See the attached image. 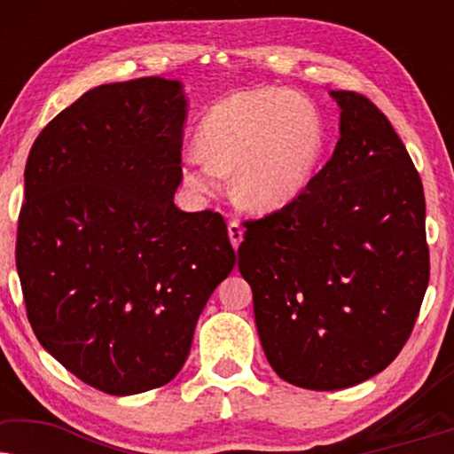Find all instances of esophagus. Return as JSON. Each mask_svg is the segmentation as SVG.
I'll return each instance as SVG.
<instances>
[{
	"mask_svg": "<svg viewBox=\"0 0 454 454\" xmlns=\"http://www.w3.org/2000/svg\"><path fill=\"white\" fill-rule=\"evenodd\" d=\"M227 231H229V239H231V246L235 247V250H238L241 241H244V229H241L238 221H231V223H229Z\"/></svg>",
	"mask_w": 454,
	"mask_h": 454,
	"instance_id": "esophagus-1",
	"label": "esophagus"
}]
</instances>
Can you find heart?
I'll use <instances>...</instances> for the list:
<instances>
[{
  "instance_id": "heart-1",
  "label": "heart",
  "mask_w": 454,
  "mask_h": 454,
  "mask_svg": "<svg viewBox=\"0 0 454 454\" xmlns=\"http://www.w3.org/2000/svg\"><path fill=\"white\" fill-rule=\"evenodd\" d=\"M198 151L182 159V182L198 196L223 190L233 173V198L254 215L295 202L325 154V126L308 98L287 89H254L223 98L204 117Z\"/></svg>"
}]
</instances>
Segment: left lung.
Wrapping results in <instances>:
<instances>
[{"label": "left lung", "mask_w": 454, "mask_h": 454, "mask_svg": "<svg viewBox=\"0 0 454 454\" xmlns=\"http://www.w3.org/2000/svg\"><path fill=\"white\" fill-rule=\"evenodd\" d=\"M328 95L340 109L333 157L295 202L247 223L238 250L266 359L309 390L387 368L430 278L424 188L405 145L365 97Z\"/></svg>", "instance_id": "obj_1"}]
</instances>
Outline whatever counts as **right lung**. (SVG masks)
<instances>
[{
  "instance_id": "add662e5",
  "label": "right lung",
  "mask_w": 454,
  "mask_h": 454,
  "mask_svg": "<svg viewBox=\"0 0 454 454\" xmlns=\"http://www.w3.org/2000/svg\"><path fill=\"white\" fill-rule=\"evenodd\" d=\"M185 120L179 80L97 86L47 123L24 169L16 266L30 326L107 395L177 376L235 266L223 216L173 202Z\"/></svg>"
}]
</instances>
